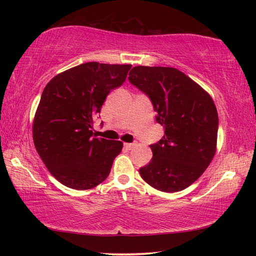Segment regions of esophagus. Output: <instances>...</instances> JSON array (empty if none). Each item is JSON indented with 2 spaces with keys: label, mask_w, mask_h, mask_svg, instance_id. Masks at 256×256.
I'll use <instances>...</instances> for the list:
<instances>
[{
  "label": "esophagus",
  "mask_w": 256,
  "mask_h": 256,
  "mask_svg": "<svg viewBox=\"0 0 256 256\" xmlns=\"http://www.w3.org/2000/svg\"><path fill=\"white\" fill-rule=\"evenodd\" d=\"M133 144H124V148L126 150H131L133 148Z\"/></svg>",
  "instance_id": "1"
}]
</instances>
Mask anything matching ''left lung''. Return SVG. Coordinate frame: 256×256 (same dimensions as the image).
Instances as JSON below:
<instances>
[{
	"label": "left lung",
	"instance_id": "left-lung-1",
	"mask_svg": "<svg viewBox=\"0 0 256 256\" xmlns=\"http://www.w3.org/2000/svg\"><path fill=\"white\" fill-rule=\"evenodd\" d=\"M128 80L150 98L164 134L151 144L152 159L140 168L146 183L162 192H178L194 183L216 150L218 112L214 100L175 68L134 66Z\"/></svg>",
	"mask_w": 256,
	"mask_h": 256
}]
</instances>
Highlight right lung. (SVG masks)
Wrapping results in <instances>:
<instances>
[{
	"mask_svg": "<svg viewBox=\"0 0 256 256\" xmlns=\"http://www.w3.org/2000/svg\"><path fill=\"white\" fill-rule=\"evenodd\" d=\"M131 64L88 62L55 76L42 94L32 125L38 154L60 183L89 190L110 175L120 141L92 136L94 118Z\"/></svg>",
	"mask_w": 256,
	"mask_h": 256,
	"instance_id": "right-lung-1",
	"label": "right lung"
}]
</instances>
